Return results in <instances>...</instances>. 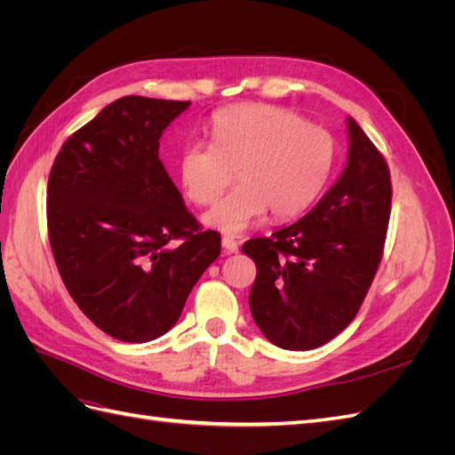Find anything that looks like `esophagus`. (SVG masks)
<instances>
[{"instance_id":"esophagus-1","label":"esophagus","mask_w":455,"mask_h":455,"mask_svg":"<svg viewBox=\"0 0 455 455\" xmlns=\"http://www.w3.org/2000/svg\"><path fill=\"white\" fill-rule=\"evenodd\" d=\"M222 246H224V251L228 252V254H235V252H239V243L233 239V237H222Z\"/></svg>"}]
</instances>
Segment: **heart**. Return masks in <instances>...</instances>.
<instances>
[{"label": "heart", "mask_w": 455, "mask_h": 455, "mask_svg": "<svg viewBox=\"0 0 455 455\" xmlns=\"http://www.w3.org/2000/svg\"><path fill=\"white\" fill-rule=\"evenodd\" d=\"M212 142H189L178 156V178L196 204L214 203L203 222L237 235L266 211L273 220L306 212L321 196L334 163V142L299 116L266 104H244L214 114Z\"/></svg>", "instance_id": "1"}]
</instances>
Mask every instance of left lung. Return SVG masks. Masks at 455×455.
Masks as SVG:
<instances>
[{
  "label": "left lung",
  "instance_id": "obj_1",
  "mask_svg": "<svg viewBox=\"0 0 455 455\" xmlns=\"http://www.w3.org/2000/svg\"><path fill=\"white\" fill-rule=\"evenodd\" d=\"M347 164L296 224L251 239L249 304L273 346L309 351L336 338L359 311L379 266L391 214L387 163L347 117Z\"/></svg>",
  "mask_w": 455,
  "mask_h": 455
}]
</instances>
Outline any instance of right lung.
<instances>
[{
    "instance_id": "obj_1",
    "label": "right lung",
    "mask_w": 455,
    "mask_h": 455,
    "mask_svg": "<svg viewBox=\"0 0 455 455\" xmlns=\"http://www.w3.org/2000/svg\"><path fill=\"white\" fill-rule=\"evenodd\" d=\"M189 104L123 96L64 142L49 174L60 277L79 309L121 341L169 332L220 256V233L201 231L159 159L163 131Z\"/></svg>"
}]
</instances>
